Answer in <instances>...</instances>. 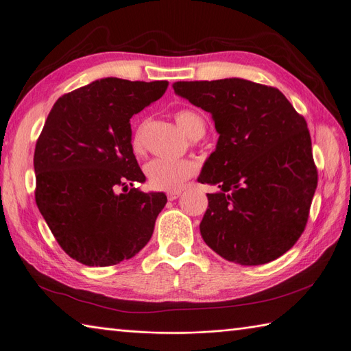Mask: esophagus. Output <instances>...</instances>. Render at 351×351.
<instances>
[{"label":"esophagus","instance_id":"esophagus-1","mask_svg":"<svg viewBox=\"0 0 351 351\" xmlns=\"http://www.w3.org/2000/svg\"><path fill=\"white\" fill-rule=\"evenodd\" d=\"M180 195H182V192H178V190H174V192H168L167 193V197L169 200H176L177 197H180Z\"/></svg>","mask_w":351,"mask_h":351}]
</instances>
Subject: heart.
Returning a JSON list of instances; mask_svg holds the SVG:
<instances>
[{
  "instance_id": "heart-1",
  "label": "heart",
  "mask_w": 351,
  "mask_h": 351,
  "mask_svg": "<svg viewBox=\"0 0 351 351\" xmlns=\"http://www.w3.org/2000/svg\"><path fill=\"white\" fill-rule=\"evenodd\" d=\"M176 121L189 137L204 136L205 134V121L202 117L190 110H182L176 114ZM145 143V125L137 127L132 137V147L134 152H141ZM197 171V167L193 161L189 159H164L158 158L147 162L145 167V174L147 183L155 190H174L182 189L190 177H193Z\"/></svg>"
}]
</instances>
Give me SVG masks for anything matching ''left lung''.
Wrapping results in <instances>:
<instances>
[{"label":"left lung","instance_id":"obj_1","mask_svg":"<svg viewBox=\"0 0 351 351\" xmlns=\"http://www.w3.org/2000/svg\"><path fill=\"white\" fill-rule=\"evenodd\" d=\"M174 92L212 114L219 133L197 182L208 193L200 234L221 258L262 265L303 234L317 186L304 117L272 86L244 79L176 82Z\"/></svg>","mask_w":351,"mask_h":351}]
</instances>
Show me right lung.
<instances>
[{
	"instance_id": "add662e5",
	"label": "right lung",
	"mask_w": 351,
	"mask_h": 351,
	"mask_svg": "<svg viewBox=\"0 0 351 351\" xmlns=\"http://www.w3.org/2000/svg\"><path fill=\"white\" fill-rule=\"evenodd\" d=\"M167 80L107 77L64 93L35 147V200L60 247L88 267H111L151 240L167 204L143 193L130 119L158 101ZM131 189H128V186Z\"/></svg>"
}]
</instances>
